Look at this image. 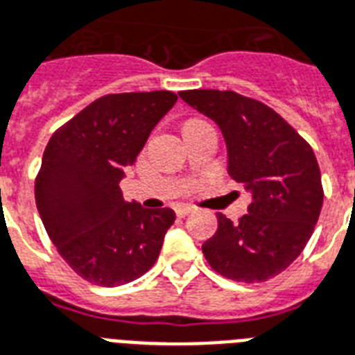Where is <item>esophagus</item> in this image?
I'll return each instance as SVG.
<instances>
[{
    "label": "esophagus",
    "instance_id": "34e87169",
    "mask_svg": "<svg viewBox=\"0 0 355 355\" xmlns=\"http://www.w3.org/2000/svg\"><path fill=\"white\" fill-rule=\"evenodd\" d=\"M195 211V207L191 206H178L177 209H175V213H177V217H186V215H189V213Z\"/></svg>",
    "mask_w": 355,
    "mask_h": 355
}]
</instances>
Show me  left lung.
I'll use <instances>...</instances> for the list:
<instances>
[{"label":"left lung","instance_id":"1","mask_svg":"<svg viewBox=\"0 0 355 355\" xmlns=\"http://www.w3.org/2000/svg\"><path fill=\"white\" fill-rule=\"evenodd\" d=\"M180 98L224 135L227 173L252 193L248 213L202 244L207 264L237 282H264L301 255L322 206L318 158L310 144L266 103L233 91L193 89Z\"/></svg>","mask_w":355,"mask_h":355}]
</instances>
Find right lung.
I'll return each instance as SVG.
<instances>
[{
    "label": "right lung",
    "mask_w": 355,
    "mask_h": 355,
    "mask_svg": "<svg viewBox=\"0 0 355 355\" xmlns=\"http://www.w3.org/2000/svg\"><path fill=\"white\" fill-rule=\"evenodd\" d=\"M175 102L171 91L105 94L49 140L34 186L37 211L58 253L85 281L120 286L157 262L175 211L123 200L120 180Z\"/></svg>",
    "instance_id": "add662e5"
}]
</instances>
